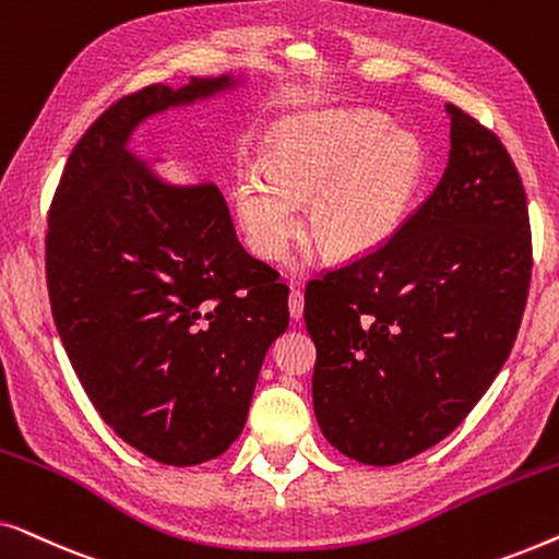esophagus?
I'll use <instances>...</instances> for the list:
<instances>
[{
	"label": "esophagus",
	"instance_id": "esophagus-1",
	"mask_svg": "<svg viewBox=\"0 0 559 559\" xmlns=\"http://www.w3.org/2000/svg\"><path fill=\"white\" fill-rule=\"evenodd\" d=\"M302 310H305V297L297 287L289 289V316H293L295 320L302 318Z\"/></svg>",
	"mask_w": 559,
	"mask_h": 559
}]
</instances>
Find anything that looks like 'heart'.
Returning a JSON list of instances; mask_svg holds the SVG:
<instances>
[{"instance_id": "b5f03b06", "label": "heart", "mask_w": 559, "mask_h": 559, "mask_svg": "<svg viewBox=\"0 0 559 559\" xmlns=\"http://www.w3.org/2000/svg\"><path fill=\"white\" fill-rule=\"evenodd\" d=\"M425 178L423 140L381 114H310L274 129L264 170L249 167L236 182V211L266 262L285 257L305 201L308 239L333 259H358L400 231Z\"/></svg>"}]
</instances>
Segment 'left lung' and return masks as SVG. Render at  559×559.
<instances>
[{
    "label": "left lung",
    "instance_id": "8db88e82",
    "mask_svg": "<svg viewBox=\"0 0 559 559\" xmlns=\"http://www.w3.org/2000/svg\"><path fill=\"white\" fill-rule=\"evenodd\" d=\"M448 111L438 188L384 247L305 287L318 425L366 465L415 457L468 417L509 358L530 295L522 175L491 129Z\"/></svg>",
    "mask_w": 559,
    "mask_h": 559
}]
</instances>
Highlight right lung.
<instances>
[{
    "label": "right lung",
    "mask_w": 559,
    "mask_h": 559,
    "mask_svg": "<svg viewBox=\"0 0 559 559\" xmlns=\"http://www.w3.org/2000/svg\"><path fill=\"white\" fill-rule=\"evenodd\" d=\"M228 75L114 102L68 157L45 234L56 328L91 404L165 465L224 453L247 423L266 348L289 323L277 270L243 251L216 186H165L127 152L167 106Z\"/></svg>",
    "instance_id": "add662e5"
}]
</instances>
